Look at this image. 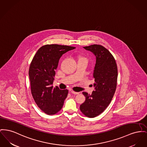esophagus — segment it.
<instances>
[{
	"mask_svg": "<svg viewBox=\"0 0 147 147\" xmlns=\"http://www.w3.org/2000/svg\"><path fill=\"white\" fill-rule=\"evenodd\" d=\"M71 93H72V94H79V92H75V91H73V90H71Z\"/></svg>",
	"mask_w": 147,
	"mask_h": 147,
	"instance_id": "esophagus-1",
	"label": "esophagus"
}]
</instances>
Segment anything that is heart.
Returning a JSON list of instances; mask_svg holds the SVG:
<instances>
[{
	"label": "heart",
	"mask_w": 147,
	"mask_h": 147,
	"mask_svg": "<svg viewBox=\"0 0 147 147\" xmlns=\"http://www.w3.org/2000/svg\"><path fill=\"white\" fill-rule=\"evenodd\" d=\"M81 58H83V57H82V58H80V59H81ZM85 59H86V58H85Z\"/></svg>",
	"instance_id": "1"
}]
</instances>
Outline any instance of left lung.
Returning <instances> with one entry per match:
<instances>
[{
  "label": "left lung",
  "mask_w": 147,
  "mask_h": 147,
  "mask_svg": "<svg viewBox=\"0 0 147 147\" xmlns=\"http://www.w3.org/2000/svg\"><path fill=\"white\" fill-rule=\"evenodd\" d=\"M84 48L96 57L93 76L95 90L91 95L83 92L86 100L80 105V110L86 117L94 118L103 112L112 100L117 85L118 69L114 57L103 46L93 44Z\"/></svg>",
  "instance_id": "obj_1"
}]
</instances>
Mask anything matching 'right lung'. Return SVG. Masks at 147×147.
I'll use <instances>...</instances> for the list:
<instances>
[{
  "label": "right lung",
  "mask_w": 147,
  "mask_h": 147,
  "mask_svg": "<svg viewBox=\"0 0 147 147\" xmlns=\"http://www.w3.org/2000/svg\"><path fill=\"white\" fill-rule=\"evenodd\" d=\"M76 47L47 44L35 53L29 69L31 93L38 107L48 115L59 112L68 94V89L53 87L55 70L61 55Z\"/></svg>",
  "instance_id": "1"
}]
</instances>
